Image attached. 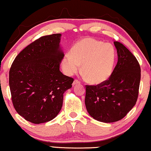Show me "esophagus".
I'll return each mask as SVG.
<instances>
[{
	"label": "esophagus",
	"mask_w": 151,
	"mask_h": 151,
	"mask_svg": "<svg viewBox=\"0 0 151 151\" xmlns=\"http://www.w3.org/2000/svg\"><path fill=\"white\" fill-rule=\"evenodd\" d=\"M80 84V82L78 80H75L73 81V86H74V85H76V84Z\"/></svg>",
	"instance_id": "obj_1"
}]
</instances>
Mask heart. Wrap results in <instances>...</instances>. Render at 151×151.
<instances>
[{
  "mask_svg": "<svg viewBox=\"0 0 151 151\" xmlns=\"http://www.w3.org/2000/svg\"><path fill=\"white\" fill-rule=\"evenodd\" d=\"M115 52L110 43H103L93 38H85L72 47L69 56L63 57L61 66L67 75L81 72L92 84L106 81L112 73Z\"/></svg>",
  "mask_w": 151,
  "mask_h": 151,
  "instance_id": "b5f03b06",
  "label": "heart"
}]
</instances>
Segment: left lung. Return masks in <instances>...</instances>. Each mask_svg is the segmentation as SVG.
Instances as JSON below:
<instances>
[{
    "mask_svg": "<svg viewBox=\"0 0 151 151\" xmlns=\"http://www.w3.org/2000/svg\"><path fill=\"white\" fill-rule=\"evenodd\" d=\"M118 62L107 80L97 85H86L85 105L98 121H120L135 105L138 97L141 69L135 56L124 45L114 41Z\"/></svg>",
    "mask_w": 151,
    "mask_h": 151,
    "instance_id": "8db88e82",
    "label": "left lung"
}]
</instances>
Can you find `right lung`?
I'll use <instances>...</instances> for the list:
<instances>
[{
  "label": "right lung",
  "instance_id": "1",
  "mask_svg": "<svg viewBox=\"0 0 151 151\" xmlns=\"http://www.w3.org/2000/svg\"><path fill=\"white\" fill-rule=\"evenodd\" d=\"M61 35L36 39L22 50L9 70V88L16 112L35 124L54 119L62 108L63 93L73 78L60 71L64 54L59 48Z\"/></svg>",
  "mask_w": 151,
  "mask_h": 151
}]
</instances>
